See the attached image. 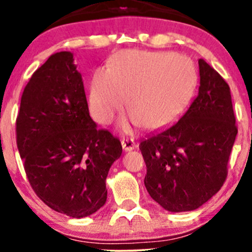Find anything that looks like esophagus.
Listing matches in <instances>:
<instances>
[{
  "mask_svg": "<svg viewBox=\"0 0 252 252\" xmlns=\"http://www.w3.org/2000/svg\"><path fill=\"white\" fill-rule=\"evenodd\" d=\"M122 147L126 152H131L137 146H136L135 141L132 138H124V140H122Z\"/></svg>",
  "mask_w": 252,
  "mask_h": 252,
  "instance_id": "34e87169",
  "label": "esophagus"
}]
</instances>
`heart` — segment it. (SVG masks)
<instances>
[{
	"label": "heart",
	"instance_id": "b5f03b06",
	"mask_svg": "<svg viewBox=\"0 0 252 252\" xmlns=\"http://www.w3.org/2000/svg\"><path fill=\"white\" fill-rule=\"evenodd\" d=\"M196 83L189 58L166 52L126 51L108 68H97L90 83V110L97 122L108 124L126 104L122 126L149 130L169 126L181 115Z\"/></svg>",
	"mask_w": 252,
	"mask_h": 252
}]
</instances>
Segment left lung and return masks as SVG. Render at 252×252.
Instances as JSON below:
<instances>
[{"instance_id": "obj_1", "label": "left lung", "mask_w": 252, "mask_h": 252, "mask_svg": "<svg viewBox=\"0 0 252 252\" xmlns=\"http://www.w3.org/2000/svg\"><path fill=\"white\" fill-rule=\"evenodd\" d=\"M198 96L178 122L142 140L144 186L169 212L199 209L221 189L238 130L227 83L199 59Z\"/></svg>"}]
</instances>
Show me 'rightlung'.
Segmentation results:
<instances>
[{
  "label": "right lung",
  "mask_w": 252,
  "mask_h": 252,
  "mask_svg": "<svg viewBox=\"0 0 252 252\" xmlns=\"http://www.w3.org/2000/svg\"><path fill=\"white\" fill-rule=\"evenodd\" d=\"M16 143L32 189L52 210L79 219L105 204L106 176L122 144L90 116L71 52L52 54L26 85Z\"/></svg>",
  "instance_id": "add662e5"
}]
</instances>
